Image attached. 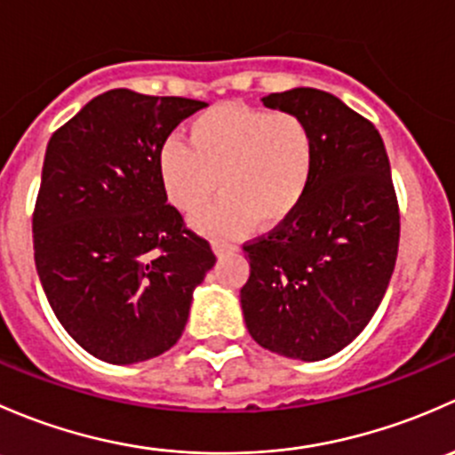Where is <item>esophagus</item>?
Returning a JSON list of instances; mask_svg holds the SVG:
<instances>
[{"label":"esophagus","instance_id":"34e87169","mask_svg":"<svg viewBox=\"0 0 455 455\" xmlns=\"http://www.w3.org/2000/svg\"><path fill=\"white\" fill-rule=\"evenodd\" d=\"M213 251H215V255H227V253H235L237 246L231 244V242L215 240V242H213Z\"/></svg>","mask_w":455,"mask_h":455}]
</instances>
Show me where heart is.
<instances>
[{"label": "heart", "mask_w": 455, "mask_h": 455, "mask_svg": "<svg viewBox=\"0 0 455 455\" xmlns=\"http://www.w3.org/2000/svg\"><path fill=\"white\" fill-rule=\"evenodd\" d=\"M187 142L169 139L158 151V176L182 213H202L209 233H240L253 224L277 227L306 198L315 172V139L297 114L220 105L196 118Z\"/></svg>", "instance_id": "heart-1"}]
</instances>
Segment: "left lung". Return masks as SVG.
Instances as JSON below:
<instances>
[{
    "mask_svg": "<svg viewBox=\"0 0 455 455\" xmlns=\"http://www.w3.org/2000/svg\"><path fill=\"white\" fill-rule=\"evenodd\" d=\"M261 103L308 123L315 172L299 209L244 244L242 310L261 347L321 361L359 337L392 279L401 237L392 169L379 130L334 94L295 87Z\"/></svg>",
    "mask_w": 455,
    "mask_h": 455,
    "instance_id": "left-lung-1",
    "label": "left lung"
}]
</instances>
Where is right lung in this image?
Returning <instances> with one entry per match:
<instances>
[{
	"mask_svg": "<svg viewBox=\"0 0 455 455\" xmlns=\"http://www.w3.org/2000/svg\"><path fill=\"white\" fill-rule=\"evenodd\" d=\"M202 108L121 87L48 142L32 213L36 273L66 332L96 359L130 365L176 346L213 268L209 242L167 204L158 176L160 147Z\"/></svg>",
	"mask_w": 455,
	"mask_h": 455,
	"instance_id": "1",
	"label": "right lung"
}]
</instances>
